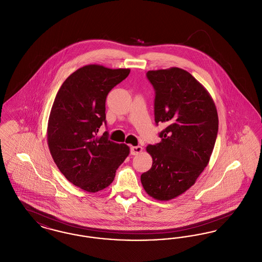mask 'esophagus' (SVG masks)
<instances>
[{
    "label": "esophagus",
    "mask_w": 262,
    "mask_h": 262,
    "mask_svg": "<svg viewBox=\"0 0 262 262\" xmlns=\"http://www.w3.org/2000/svg\"><path fill=\"white\" fill-rule=\"evenodd\" d=\"M142 151L141 146H130V154L132 155H137Z\"/></svg>",
    "instance_id": "1"
}]
</instances>
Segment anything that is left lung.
<instances>
[{"label": "left lung", "mask_w": 262, "mask_h": 262, "mask_svg": "<svg viewBox=\"0 0 262 262\" xmlns=\"http://www.w3.org/2000/svg\"><path fill=\"white\" fill-rule=\"evenodd\" d=\"M155 89V123L166 128L161 141L148 145L152 167L140 177L154 200L181 195L208 165L218 133V114L211 95L188 72L180 68L147 72Z\"/></svg>", "instance_id": "left-lung-1"}]
</instances>
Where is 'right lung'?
Wrapping results in <instances>:
<instances>
[{"instance_id":"add662e5","label":"right lung","mask_w":262,"mask_h":262,"mask_svg":"<svg viewBox=\"0 0 262 262\" xmlns=\"http://www.w3.org/2000/svg\"><path fill=\"white\" fill-rule=\"evenodd\" d=\"M129 72L84 66L63 81L54 100L47 127L51 155L66 179L88 192L109 187L129 154V147L109 140L107 132L98 136L106 124L107 95Z\"/></svg>"}]
</instances>
